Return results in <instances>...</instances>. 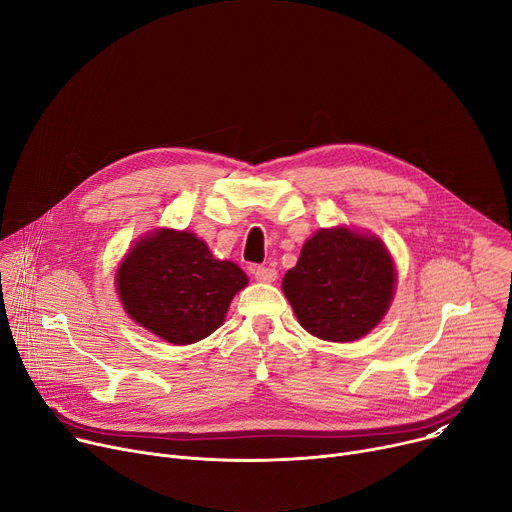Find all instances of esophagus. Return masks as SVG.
<instances>
[{
  "instance_id": "esophagus-1",
  "label": "esophagus",
  "mask_w": 512,
  "mask_h": 512,
  "mask_svg": "<svg viewBox=\"0 0 512 512\" xmlns=\"http://www.w3.org/2000/svg\"><path fill=\"white\" fill-rule=\"evenodd\" d=\"M253 276H255L259 282L270 284V282H276L278 272L274 270V267H261V265H257V267H253Z\"/></svg>"
}]
</instances>
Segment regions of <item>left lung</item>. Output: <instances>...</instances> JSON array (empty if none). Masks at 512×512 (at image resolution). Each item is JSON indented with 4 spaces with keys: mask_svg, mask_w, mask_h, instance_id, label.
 <instances>
[{
    "mask_svg": "<svg viewBox=\"0 0 512 512\" xmlns=\"http://www.w3.org/2000/svg\"><path fill=\"white\" fill-rule=\"evenodd\" d=\"M396 286L384 242L344 226L317 230L282 280L299 324L330 342H353L386 315Z\"/></svg>",
    "mask_w": 512,
    "mask_h": 512,
    "instance_id": "left-lung-1",
    "label": "left lung"
}]
</instances>
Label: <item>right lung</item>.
Wrapping results in <instances>:
<instances>
[{
  "label": "right lung",
  "instance_id": "1",
  "mask_svg": "<svg viewBox=\"0 0 512 512\" xmlns=\"http://www.w3.org/2000/svg\"><path fill=\"white\" fill-rule=\"evenodd\" d=\"M247 284V274L215 259L197 234L170 228L134 242L116 272L130 319L172 344H193L218 330L234 294Z\"/></svg>",
  "mask_w": 512,
  "mask_h": 512
}]
</instances>
